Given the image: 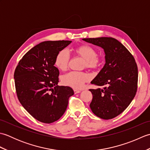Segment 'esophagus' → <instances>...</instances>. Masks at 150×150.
I'll list each match as a JSON object with an SVG mask.
<instances>
[{
    "label": "esophagus",
    "mask_w": 150,
    "mask_h": 150,
    "mask_svg": "<svg viewBox=\"0 0 150 150\" xmlns=\"http://www.w3.org/2000/svg\"><path fill=\"white\" fill-rule=\"evenodd\" d=\"M74 93H75V94H77V93H81V91L77 90H74Z\"/></svg>",
    "instance_id": "esophagus-1"
}]
</instances>
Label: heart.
<instances>
[{
    "instance_id": "obj_1",
    "label": "heart",
    "mask_w": 150,
    "mask_h": 150,
    "mask_svg": "<svg viewBox=\"0 0 150 150\" xmlns=\"http://www.w3.org/2000/svg\"><path fill=\"white\" fill-rule=\"evenodd\" d=\"M75 52L79 57L84 59L83 68L95 69L99 67L101 59L97 55V52L93 47L90 45H82L77 47ZM69 54L66 49H64L57 54L55 60V65L59 69L64 71L69 62ZM90 79V76L85 72L71 71L63 75L62 82L66 86L74 89H81L86 82Z\"/></svg>"
}]
</instances>
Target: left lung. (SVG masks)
Returning a JSON list of instances; mask_svg holds the SVG:
<instances>
[{
	"instance_id": "obj_1",
	"label": "left lung",
	"mask_w": 150,
	"mask_h": 150,
	"mask_svg": "<svg viewBox=\"0 0 150 150\" xmlns=\"http://www.w3.org/2000/svg\"><path fill=\"white\" fill-rule=\"evenodd\" d=\"M101 47L106 63L91 82L104 86L90 89L93 95L90 107L95 115L108 120L125 110L135 97L137 90L138 68L134 57L122 44L112 37L83 39Z\"/></svg>"
}]
</instances>
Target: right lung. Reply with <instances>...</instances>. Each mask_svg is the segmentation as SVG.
Listing matches in <instances>:
<instances>
[{
	"label": "right lung",
	"mask_w": 150,
	"mask_h": 150,
	"mask_svg": "<svg viewBox=\"0 0 150 150\" xmlns=\"http://www.w3.org/2000/svg\"><path fill=\"white\" fill-rule=\"evenodd\" d=\"M71 40L44 41L32 47L19 61L14 79L17 97L31 116L44 123L59 120L66 110L71 88L58 86L56 56Z\"/></svg>",
	"instance_id": "1"
}]
</instances>
